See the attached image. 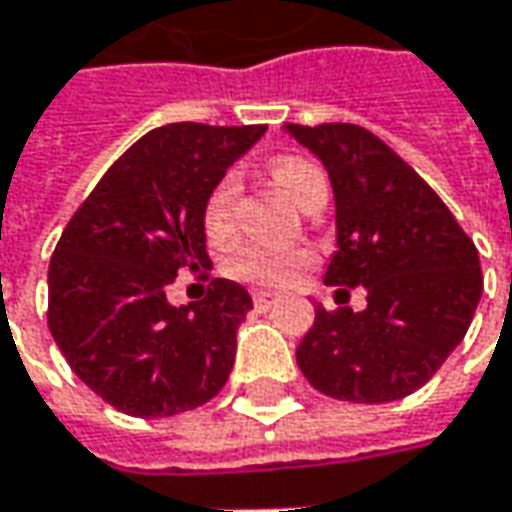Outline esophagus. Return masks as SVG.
<instances>
[{"instance_id": "1", "label": "esophagus", "mask_w": 512, "mask_h": 512, "mask_svg": "<svg viewBox=\"0 0 512 512\" xmlns=\"http://www.w3.org/2000/svg\"><path fill=\"white\" fill-rule=\"evenodd\" d=\"M252 303H255L257 311H269L277 303V297L274 294H269V291H257L255 297H252Z\"/></svg>"}]
</instances>
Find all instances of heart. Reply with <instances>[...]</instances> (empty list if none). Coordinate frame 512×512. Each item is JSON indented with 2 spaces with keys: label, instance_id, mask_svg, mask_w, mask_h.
I'll use <instances>...</instances> for the list:
<instances>
[{
  "label": "heart",
  "instance_id": "1",
  "mask_svg": "<svg viewBox=\"0 0 512 512\" xmlns=\"http://www.w3.org/2000/svg\"><path fill=\"white\" fill-rule=\"evenodd\" d=\"M269 175H272L274 186L297 206L306 201L314 189L326 186L323 172L306 158H277L269 167ZM235 198H238V178L232 172L223 175L221 181L209 189V195L203 201L201 221L203 232L212 243H223L232 235ZM309 263L311 252H306V249H260V246H249L238 257L229 260V274L243 280V283H255V286H263V289H277V286L291 283Z\"/></svg>",
  "mask_w": 512,
  "mask_h": 512
}]
</instances>
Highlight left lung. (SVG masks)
I'll return each instance as SVG.
<instances>
[{
	"label": "left lung",
	"mask_w": 512,
	"mask_h": 512,
	"mask_svg": "<svg viewBox=\"0 0 512 512\" xmlns=\"http://www.w3.org/2000/svg\"><path fill=\"white\" fill-rule=\"evenodd\" d=\"M286 133L323 161L334 189L337 252L323 280L368 291L365 311L314 309L297 365L326 397H408L470 328L479 252L442 198L365 127L286 124Z\"/></svg>",
	"instance_id": "1"
}]
</instances>
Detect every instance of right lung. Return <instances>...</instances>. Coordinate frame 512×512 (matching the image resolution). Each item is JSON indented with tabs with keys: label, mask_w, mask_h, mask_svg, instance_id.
Masks as SVG:
<instances>
[{
	"label": "right lung",
	"mask_w": 512,
	"mask_h": 512,
	"mask_svg": "<svg viewBox=\"0 0 512 512\" xmlns=\"http://www.w3.org/2000/svg\"><path fill=\"white\" fill-rule=\"evenodd\" d=\"M263 133L195 121L152 130L104 172L56 243L50 334L76 377L121 414H184L226 385L249 291L218 277L206 300L172 306L167 286L209 266L203 201Z\"/></svg>",
	"instance_id": "1"
}]
</instances>
